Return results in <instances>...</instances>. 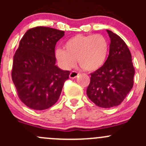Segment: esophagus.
<instances>
[{"instance_id":"1","label":"esophagus","mask_w":146,"mask_h":146,"mask_svg":"<svg viewBox=\"0 0 146 146\" xmlns=\"http://www.w3.org/2000/svg\"><path fill=\"white\" fill-rule=\"evenodd\" d=\"M78 75L79 73H78L77 71H76V70H73V71L70 72L69 77H70V78H76Z\"/></svg>"}]
</instances>
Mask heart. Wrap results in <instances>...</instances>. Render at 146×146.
<instances>
[{"mask_svg": "<svg viewBox=\"0 0 146 146\" xmlns=\"http://www.w3.org/2000/svg\"><path fill=\"white\" fill-rule=\"evenodd\" d=\"M64 47L56 50V58L65 69L74 67L78 59L82 69L94 71L104 65L109 53L108 41L102 35H77L68 39Z\"/></svg>", "mask_w": 146, "mask_h": 146, "instance_id": "obj_1", "label": "heart"}]
</instances>
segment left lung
Segmentation results:
<instances>
[{
    "mask_svg": "<svg viewBox=\"0 0 146 146\" xmlns=\"http://www.w3.org/2000/svg\"><path fill=\"white\" fill-rule=\"evenodd\" d=\"M111 43L110 54L104 65L91 73L87 95L102 108L118 106L126 98L133 85L134 67L131 54L123 39L107 30Z\"/></svg>",
    "mask_w": 146,
    "mask_h": 146,
    "instance_id": "8db88e82",
    "label": "left lung"
}]
</instances>
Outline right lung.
<instances>
[{
	"instance_id": "add662e5",
	"label": "right lung",
	"mask_w": 146,
	"mask_h": 146,
	"mask_svg": "<svg viewBox=\"0 0 146 146\" xmlns=\"http://www.w3.org/2000/svg\"><path fill=\"white\" fill-rule=\"evenodd\" d=\"M64 32L46 27L28 29L13 57L12 79L20 100L29 108L44 110L61 95L70 71L56 66L55 46Z\"/></svg>"
}]
</instances>
